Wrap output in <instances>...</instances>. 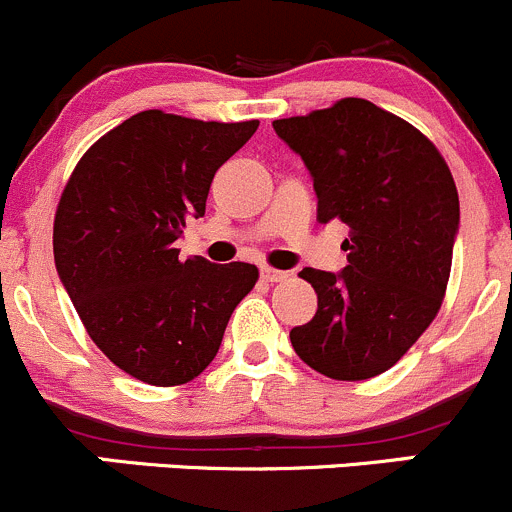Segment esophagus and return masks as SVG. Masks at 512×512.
Wrapping results in <instances>:
<instances>
[{"mask_svg":"<svg viewBox=\"0 0 512 512\" xmlns=\"http://www.w3.org/2000/svg\"><path fill=\"white\" fill-rule=\"evenodd\" d=\"M261 278H263V281H268V283L286 281V278H288V271H278V268L263 266V268H261Z\"/></svg>","mask_w":512,"mask_h":512,"instance_id":"34e87169","label":"esophagus"}]
</instances>
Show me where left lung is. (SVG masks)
<instances>
[{"label": "left lung", "mask_w": 512, "mask_h": 512, "mask_svg": "<svg viewBox=\"0 0 512 512\" xmlns=\"http://www.w3.org/2000/svg\"><path fill=\"white\" fill-rule=\"evenodd\" d=\"M306 164L318 221L351 229L341 273L303 268L318 311L291 328L293 351L336 381L388 371L433 323L458 236V189L416 126L366 99L273 121Z\"/></svg>", "instance_id": "left-lung-1"}]
</instances>
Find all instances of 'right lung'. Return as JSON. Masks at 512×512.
<instances>
[{"mask_svg":"<svg viewBox=\"0 0 512 512\" xmlns=\"http://www.w3.org/2000/svg\"><path fill=\"white\" fill-rule=\"evenodd\" d=\"M258 121L139 111L101 136L54 216V263L91 341L149 386H181L219 353L256 286L254 263L181 258L174 241L206 211L211 181Z\"/></svg>","mask_w":512,"mask_h":512,"instance_id":"obj_1","label":"right lung"}]
</instances>
